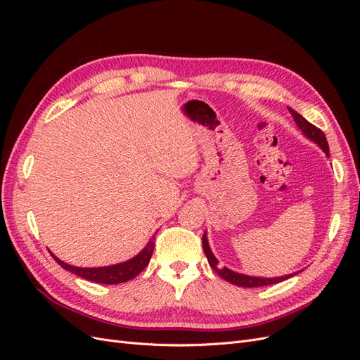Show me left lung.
Here are the masks:
<instances>
[{
    "label": "left lung",
    "instance_id": "obj_1",
    "mask_svg": "<svg viewBox=\"0 0 360 360\" xmlns=\"http://www.w3.org/2000/svg\"><path fill=\"white\" fill-rule=\"evenodd\" d=\"M288 111L291 112L294 122L297 123V126L300 127L302 132L307 135L309 139H312L315 144H319L321 147V150L324 151L326 155L329 156V144H328V139H326L324 134L321 132V129L315 127L314 124H311L307 118H303L299 112H296L291 108H288ZM202 248H204V252L207 259H209V264L212 266V269H214V271L221 278H224L225 281L231 282L234 285L238 287H246V288H252V287H264V285H271V284H278V282L285 281L291 276H294L296 274H291L287 276H281V278H254V276H246L242 274H236V271L226 269V267H217V259L214 258V255L212 254V250L209 248V242H207V236L204 233L202 236Z\"/></svg>",
    "mask_w": 360,
    "mask_h": 360
}]
</instances>
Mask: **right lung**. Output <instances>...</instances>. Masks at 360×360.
Here are the masks:
<instances>
[{"mask_svg": "<svg viewBox=\"0 0 360 360\" xmlns=\"http://www.w3.org/2000/svg\"><path fill=\"white\" fill-rule=\"evenodd\" d=\"M153 249H155V237L147 243V246L143 249V252H139L135 258L126 261V263L108 266V267H93V269L75 267V266L66 264L63 263L61 259H58L56 255H52V258L56 259L63 269H66L72 271V274L78 275L84 279L99 282V284H122V282L134 279L147 267V264L150 263L151 254H153Z\"/></svg>", "mask_w": 360, "mask_h": 360, "instance_id": "right-lung-1", "label": "right lung"}]
</instances>
